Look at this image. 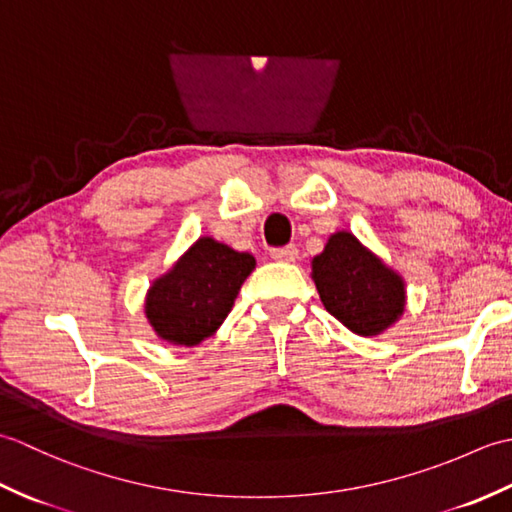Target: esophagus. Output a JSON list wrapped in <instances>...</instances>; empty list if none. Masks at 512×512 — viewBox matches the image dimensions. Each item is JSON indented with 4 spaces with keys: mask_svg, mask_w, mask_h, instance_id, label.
<instances>
[{
    "mask_svg": "<svg viewBox=\"0 0 512 512\" xmlns=\"http://www.w3.org/2000/svg\"><path fill=\"white\" fill-rule=\"evenodd\" d=\"M270 257L275 259V262H295V259L299 257V250L295 246H284V248H273L270 250Z\"/></svg>",
    "mask_w": 512,
    "mask_h": 512,
    "instance_id": "obj_1",
    "label": "esophagus"
}]
</instances>
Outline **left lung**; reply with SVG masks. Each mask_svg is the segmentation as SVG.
<instances>
[{"label": "left lung", "mask_w": 512, "mask_h": 512, "mask_svg": "<svg viewBox=\"0 0 512 512\" xmlns=\"http://www.w3.org/2000/svg\"><path fill=\"white\" fill-rule=\"evenodd\" d=\"M312 279L325 310L358 336L385 332L405 312V281L347 231L312 259Z\"/></svg>", "instance_id": "obj_1"}]
</instances>
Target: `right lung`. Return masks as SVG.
I'll list each match as a JSON object with an SVG mask.
<instances>
[{
	"label": "right lung",
	"mask_w": 512,
	"mask_h": 512,
	"mask_svg": "<svg viewBox=\"0 0 512 512\" xmlns=\"http://www.w3.org/2000/svg\"><path fill=\"white\" fill-rule=\"evenodd\" d=\"M255 257L200 237L147 290V321L162 341L193 347L209 339L233 310Z\"/></svg>",
	"instance_id": "1"
}]
</instances>
